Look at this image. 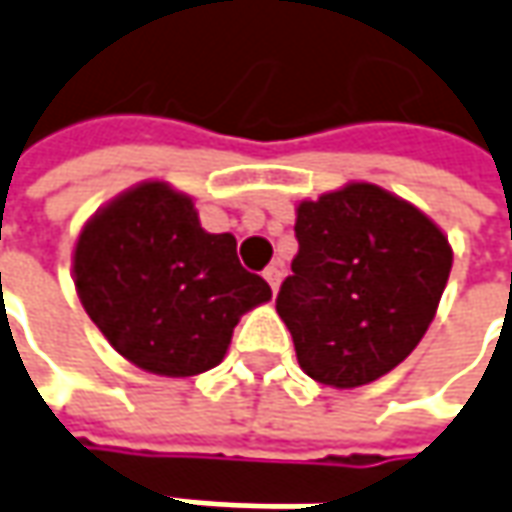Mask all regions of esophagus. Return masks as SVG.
<instances>
[{
  "instance_id": "esophagus-1",
  "label": "esophagus",
  "mask_w": 512,
  "mask_h": 512,
  "mask_svg": "<svg viewBox=\"0 0 512 512\" xmlns=\"http://www.w3.org/2000/svg\"><path fill=\"white\" fill-rule=\"evenodd\" d=\"M263 277H266V283L272 286V291H277V286H280V280H283V266H277V263H272L266 272H263Z\"/></svg>"
}]
</instances>
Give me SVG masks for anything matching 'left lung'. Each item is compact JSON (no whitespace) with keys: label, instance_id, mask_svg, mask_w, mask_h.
Returning <instances> with one entry per match:
<instances>
[{"label":"left lung","instance_id":"obj_1","mask_svg":"<svg viewBox=\"0 0 512 512\" xmlns=\"http://www.w3.org/2000/svg\"><path fill=\"white\" fill-rule=\"evenodd\" d=\"M297 257L277 291L300 368L334 388L368 385L405 360L448 283V238L416 206L348 184L297 206Z\"/></svg>","mask_w":512,"mask_h":512}]
</instances>
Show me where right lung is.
<instances>
[{
  "label": "right lung",
  "mask_w": 512,
  "mask_h": 512,
  "mask_svg": "<svg viewBox=\"0 0 512 512\" xmlns=\"http://www.w3.org/2000/svg\"><path fill=\"white\" fill-rule=\"evenodd\" d=\"M81 306L121 357L161 377L223 360L240 314L272 297L238 260V240L209 235L192 201L150 181L107 203L73 255Z\"/></svg>",
  "instance_id": "right-lung-1"
}]
</instances>
